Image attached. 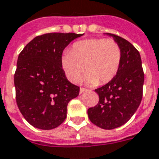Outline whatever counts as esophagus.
I'll return each instance as SVG.
<instances>
[{"label":"esophagus","mask_w":159,"mask_h":159,"mask_svg":"<svg viewBox=\"0 0 159 159\" xmlns=\"http://www.w3.org/2000/svg\"><path fill=\"white\" fill-rule=\"evenodd\" d=\"M84 91H86V89H84V88H83V87H81V88H80V94L84 93Z\"/></svg>","instance_id":"obj_1"}]
</instances>
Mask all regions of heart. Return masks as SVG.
Here are the masks:
<instances>
[{
  "mask_svg": "<svg viewBox=\"0 0 159 159\" xmlns=\"http://www.w3.org/2000/svg\"><path fill=\"white\" fill-rule=\"evenodd\" d=\"M122 50L113 39L91 38L75 43L63 53L61 68L71 83H78L84 73L90 85L108 84L120 68Z\"/></svg>",
  "mask_w": 159,
  "mask_h": 159,
  "instance_id": "1",
  "label": "heart"
}]
</instances>
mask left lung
Returning <instances> with one entry per match:
<instances>
[{"instance_id": "obj_1", "label": "left lung", "mask_w": 159, "mask_h": 159, "mask_svg": "<svg viewBox=\"0 0 159 159\" xmlns=\"http://www.w3.org/2000/svg\"><path fill=\"white\" fill-rule=\"evenodd\" d=\"M106 34L119 44L122 61L115 77L95 89L99 96V102L89 109L88 116L98 127L112 129L127 123L138 110L143 97L144 74L138 49L116 34Z\"/></svg>"}]
</instances>
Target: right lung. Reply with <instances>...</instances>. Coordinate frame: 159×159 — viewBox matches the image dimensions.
Here are the masks:
<instances>
[{
    "label": "right lung",
    "instance_id": "obj_1",
    "mask_svg": "<svg viewBox=\"0 0 159 159\" xmlns=\"http://www.w3.org/2000/svg\"><path fill=\"white\" fill-rule=\"evenodd\" d=\"M83 34L48 33L34 37L19 54L14 82L17 106L26 120L41 129L63 123L67 106L80 88L66 78L63 49Z\"/></svg>",
    "mask_w": 159,
    "mask_h": 159
}]
</instances>
